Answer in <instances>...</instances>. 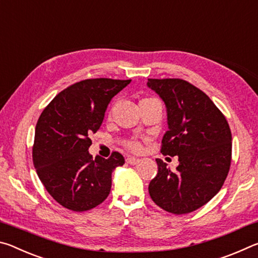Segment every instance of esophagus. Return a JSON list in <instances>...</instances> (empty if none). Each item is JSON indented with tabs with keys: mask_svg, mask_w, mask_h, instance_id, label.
<instances>
[{
	"mask_svg": "<svg viewBox=\"0 0 258 258\" xmlns=\"http://www.w3.org/2000/svg\"><path fill=\"white\" fill-rule=\"evenodd\" d=\"M139 161H140V159L135 158V157H127V158H126V163L130 165H137Z\"/></svg>",
	"mask_w": 258,
	"mask_h": 258,
	"instance_id": "1",
	"label": "esophagus"
}]
</instances>
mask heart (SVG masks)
<instances>
[{
    "instance_id": "b5f03b06",
    "label": "heart",
    "mask_w": 258,
    "mask_h": 258,
    "mask_svg": "<svg viewBox=\"0 0 258 258\" xmlns=\"http://www.w3.org/2000/svg\"><path fill=\"white\" fill-rule=\"evenodd\" d=\"M145 100H150V99H145ZM145 100H142V101H145ZM125 147L127 148L128 150L134 151V152H138L141 150V145H140L138 141H135V140H128V141H126Z\"/></svg>"
}]
</instances>
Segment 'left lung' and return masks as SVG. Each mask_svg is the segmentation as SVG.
<instances>
[{
  "label": "left lung",
  "mask_w": 258,
  "mask_h": 258,
  "mask_svg": "<svg viewBox=\"0 0 258 258\" xmlns=\"http://www.w3.org/2000/svg\"><path fill=\"white\" fill-rule=\"evenodd\" d=\"M147 85L163 99L168 131L160 152L177 156L175 172L156 159L158 173L149 195L164 211L181 215L207 204L228 176L232 135L225 116L207 94L180 78H148Z\"/></svg>",
  "instance_id": "1"
}]
</instances>
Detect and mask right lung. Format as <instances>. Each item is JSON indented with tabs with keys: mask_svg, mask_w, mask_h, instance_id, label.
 I'll return each instance as SVG.
<instances>
[{
	"mask_svg": "<svg viewBox=\"0 0 258 258\" xmlns=\"http://www.w3.org/2000/svg\"><path fill=\"white\" fill-rule=\"evenodd\" d=\"M131 80L91 78L55 95L42 111L35 128L34 167L56 203L85 212L104 202L111 189V173L125 159L113 151L108 159L89 154V138L100 128L111 99Z\"/></svg>",
	"mask_w": 258,
	"mask_h": 258,
	"instance_id": "right-lung-1",
	"label": "right lung"
}]
</instances>
